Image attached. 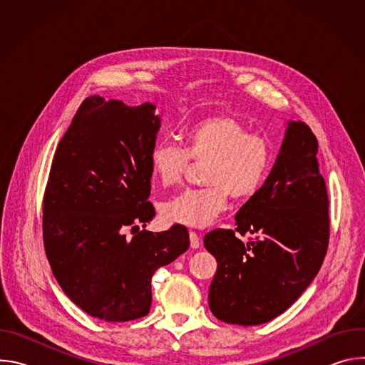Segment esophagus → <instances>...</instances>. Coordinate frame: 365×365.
Listing matches in <instances>:
<instances>
[{
	"mask_svg": "<svg viewBox=\"0 0 365 365\" xmlns=\"http://www.w3.org/2000/svg\"><path fill=\"white\" fill-rule=\"evenodd\" d=\"M189 237H190V247L192 248H197L200 245V237L196 231H189Z\"/></svg>",
	"mask_w": 365,
	"mask_h": 365,
	"instance_id": "obj_1",
	"label": "esophagus"
}]
</instances>
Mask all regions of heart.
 <instances>
[{"label": "heart", "instance_id": "heart-1", "mask_svg": "<svg viewBox=\"0 0 365 365\" xmlns=\"http://www.w3.org/2000/svg\"><path fill=\"white\" fill-rule=\"evenodd\" d=\"M183 147L158 143L148 154L150 168L159 182L179 185L190 165L205 163L199 189H186L165 206L169 222L187 227L210 225L234 199L254 196L266 182L274 163L272 141L235 117L214 115L187 125L182 133Z\"/></svg>", "mask_w": 365, "mask_h": 365}]
</instances>
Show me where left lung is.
Segmentation results:
<instances>
[{
	"mask_svg": "<svg viewBox=\"0 0 365 365\" xmlns=\"http://www.w3.org/2000/svg\"><path fill=\"white\" fill-rule=\"evenodd\" d=\"M309 125L290 121L276 163L235 215L203 244L218 262L212 314L225 324L259 325L289 309L318 274L329 244L328 190ZM251 233L244 245L235 235Z\"/></svg>",
	"mask_w": 365,
	"mask_h": 365,
	"instance_id": "obj_1",
	"label": "left lung"
}]
</instances>
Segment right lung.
I'll list each match as a JSON object with an SVG mask.
<instances>
[{"label":"right lung","mask_w":365,"mask_h":365,"mask_svg":"<svg viewBox=\"0 0 365 365\" xmlns=\"http://www.w3.org/2000/svg\"><path fill=\"white\" fill-rule=\"evenodd\" d=\"M153 111V103L86 98L56 147L43 195L51 272L76 306L106 322L145 317L153 274L190 245L180 224L138 231L155 215L148 154L160 120Z\"/></svg>","instance_id":"obj_1"}]
</instances>
